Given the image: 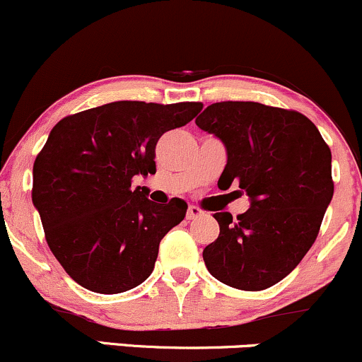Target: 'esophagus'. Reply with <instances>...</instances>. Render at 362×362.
<instances>
[{"mask_svg":"<svg viewBox=\"0 0 362 362\" xmlns=\"http://www.w3.org/2000/svg\"><path fill=\"white\" fill-rule=\"evenodd\" d=\"M202 215H203V210L200 209V206L189 205L188 206V214H186V218H188V221H193V218L202 217Z\"/></svg>","mask_w":362,"mask_h":362,"instance_id":"1","label":"esophagus"}]
</instances>
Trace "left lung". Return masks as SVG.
Masks as SVG:
<instances>
[{
    "instance_id": "left-lung-1",
    "label": "left lung",
    "mask_w": 362,
    "mask_h": 362,
    "mask_svg": "<svg viewBox=\"0 0 362 362\" xmlns=\"http://www.w3.org/2000/svg\"><path fill=\"white\" fill-rule=\"evenodd\" d=\"M197 127L221 138L227 164L218 188L239 185L247 212L214 214L221 234L203 250L210 274L241 291L269 289L310 251L334 197L332 152L298 111L259 103H215Z\"/></svg>"
}]
</instances>
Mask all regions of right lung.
<instances>
[{
	"label": "right lung",
	"instance_id": "add662e5",
	"mask_svg": "<svg viewBox=\"0 0 362 362\" xmlns=\"http://www.w3.org/2000/svg\"><path fill=\"white\" fill-rule=\"evenodd\" d=\"M202 103L117 100L66 116L35 157L32 202L56 259L76 284L119 294L148 279L160 239L185 218L173 198L156 205L135 176L156 174V145Z\"/></svg>",
	"mask_w": 362,
	"mask_h": 362
}]
</instances>
